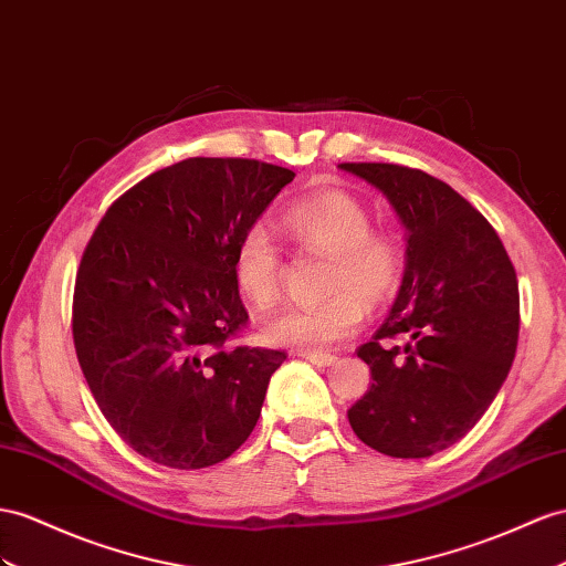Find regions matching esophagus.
<instances>
[{"mask_svg": "<svg viewBox=\"0 0 566 566\" xmlns=\"http://www.w3.org/2000/svg\"><path fill=\"white\" fill-rule=\"evenodd\" d=\"M301 356L317 368H329V366H335V360H337V356H332V354H301Z\"/></svg>", "mask_w": 566, "mask_h": 566, "instance_id": "34e87169", "label": "esophagus"}]
</instances>
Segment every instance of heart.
I'll use <instances>...</instances> for the list:
<instances>
[{"mask_svg": "<svg viewBox=\"0 0 566 566\" xmlns=\"http://www.w3.org/2000/svg\"><path fill=\"white\" fill-rule=\"evenodd\" d=\"M282 227L301 249L329 258L325 292L315 306H289L263 325V339L301 354H323L354 337L364 325L366 302L392 296L407 268V249L399 237L373 229V214L352 193L329 191L296 202ZM231 274L243 298L265 308L280 296L282 260L270 231L251 224L231 253Z\"/></svg>", "mask_w": 566, "mask_h": 566, "instance_id": "obj_1", "label": "heart"}]
</instances>
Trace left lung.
<instances>
[{
	"label": "left lung",
	"instance_id": "left-lung-1",
	"mask_svg": "<svg viewBox=\"0 0 566 566\" xmlns=\"http://www.w3.org/2000/svg\"><path fill=\"white\" fill-rule=\"evenodd\" d=\"M339 169L382 191L407 229L395 306L356 352L373 382L349 423L380 454L423 459L481 421L506 380L518 342L516 272L497 231L452 186L385 163Z\"/></svg>",
	"mask_w": 566,
	"mask_h": 566
}]
</instances>
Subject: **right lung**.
Wrapping results in <instances>:
<instances>
[{
    "instance_id": "right-lung-1",
    "label": "right lung",
    "mask_w": 566,
    "mask_h": 566,
    "mask_svg": "<svg viewBox=\"0 0 566 566\" xmlns=\"http://www.w3.org/2000/svg\"><path fill=\"white\" fill-rule=\"evenodd\" d=\"M294 177L258 159L188 157L114 200L85 245L76 356L99 411L145 459L206 469L253 432L286 354L224 346L249 323L231 253Z\"/></svg>"
}]
</instances>
